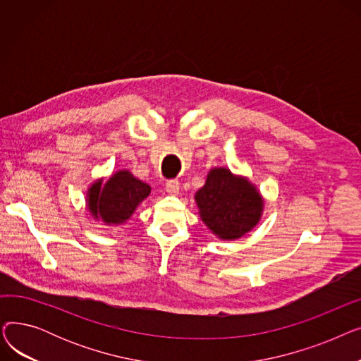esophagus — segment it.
<instances>
[{
    "label": "esophagus",
    "instance_id": "esophagus-1",
    "mask_svg": "<svg viewBox=\"0 0 361 361\" xmlns=\"http://www.w3.org/2000/svg\"><path fill=\"white\" fill-rule=\"evenodd\" d=\"M165 190H166V193L173 195V196L178 195V192H180V183H178V180H168L165 183Z\"/></svg>",
    "mask_w": 361,
    "mask_h": 361
}]
</instances>
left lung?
I'll list each match as a JSON object with an SVG mask.
<instances>
[{
  "label": "left lung",
  "mask_w": 361,
  "mask_h": 361,
  "mask_svg": "<svg viewBox=\"0 0 361 361\" xmlns=\"http://www.w3.org/2000/svg\"><path fill=\"white\" fill-rule=\"evenodd\" d=\"M202 221L222 240H235L259 222L263 200L256 188L230 169L214 168L196 193Z\"/></svg>",
  "instance_id": "1"
}]
</instances>
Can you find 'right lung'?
<instances>
[{
    "instance_id": "add662e5",
    "label": "right lung",
    "mask_w": 361,
    "mask_h": 361,
    "mask_svg": "<svg viewBox=\"0 0 361 361\" xmlns=\"http://www.w3.org/2000/svg\"><path fill=\"white\" fill-rule=\"evenodd\" d=\"M150 187L133 177L128 171H118L105 184L94 183L87 192L89 212L105 224H123L147 197Z\"/></svg>"
}]
</instances>
